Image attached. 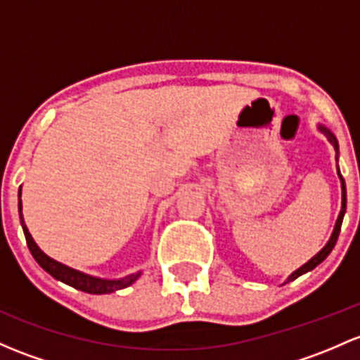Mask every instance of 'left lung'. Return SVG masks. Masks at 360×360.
I'll return each instance as SVG.
<instances>
[{
  "instance_id": "8db88e82",
  "label": "left lung",
  "mask_w": 360,
  "mask_h": 360,
  "mask_svg": "<svg viewBox=\"0 0 360 360\" xmlns=\"http://www.w3.org/2000/svg\"><path fill=\"white\" fill-rule=\"evenodd\" d=\"M317 129H319L321 132H323V134L326 136L328 139H330V143H331V145L335 146V151H336V162H338V139H336V136L333 134V132H331L330 129H328V127H324L323 124H319V126H317ZM336 170H338L340 183H342V210H340V214H338V219H336V224H335V229H333V233H331V238H330V240H328V243L324 245L323 250H321V252H317L316 255H314L312 259H310L307 264H304V266H302V267H298L297 271H295V272H291V274L288 276V279H286V283L293 281V279H297L298 276L305 274V272L312 271L314 267H317V266H319V264L323 262V260L326 259L328 255H330V253H331V250L335 248V245H336V240H338L340 229H342L343 215H345V210H347V188H345V179H343V176H342V172H340L338 165H336Z\"/></svg>"
}]
</instances>
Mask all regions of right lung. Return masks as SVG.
Here are the masks:
<instances>
[{
	"mask_svg": "<svg viewBox=\"0 0 360 360\" xmlns=\"http://www.w3.org/2000/svg\"><path fill=\"white\" fill-rule=\"evenodd\" d=\"M20 196H22V186L20 190H18V215H20V224H22V229H24L27 247L30 250V253H32L34 259H36V262L39 264L48 274H51L55 279L65 283V285H69L75 290L86 291V293L105 295V293H113V291L117 290L127 288V286H131L132 283L141 276V271H138L134 272V274H129L126 276V278H120V279H103V278H96V276L86 274V272H81L77 269H72V267L65 266V264L62 262H56L55 259L48 257L43 250L37 247L36 241H34L32 236H30L27 226H25L24 222V215H22Z\"/></svg>",
	"mask_w": 360,
	"mask_h": 360,
	"instance_id": "add662e5",
	"label": "right lung"
}]
</instances>
